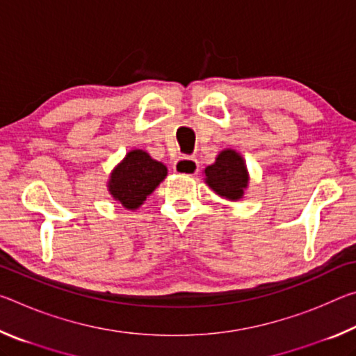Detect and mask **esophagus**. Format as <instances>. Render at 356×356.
Wrapping results in <instances>:
<instances>
[{"label":"esophagus","mask_w":356,"mask_h":356,"mask_svg":"<svg viewBox=\"0 0 356 356\" xmlns=\"http://www.w3.org/2000/svg\"><path fill=\"white\" fill-rule=\"evenodd\" d=\"M200 171V163L193 156H180L174 163V172L185 174V176H195Z\"/></svg>","instance_id":"obj_1"}]
</instances>
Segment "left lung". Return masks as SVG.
Instances as JSON below:
<instances>
[{
	"label": "left lung",
	"instance_id": "obj_1",
	"mask_svg": "<svg viewBox=\"0 0 356 356\" xmlns=\"http://www.w3.org/2000/svg\"><path fill=\"white\" fill-rule=\"evenodd\" d=\"M204 182L227 201L242 200L250 184V172L242 154L236 149L221 150L215 163L204 170Z\"/></svg>",
	"mask_w": 356,
	"mask_h": 356
}]
</instances>
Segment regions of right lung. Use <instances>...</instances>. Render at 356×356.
<instances>
[{"instance_id": "add662e5", "label": "right lung", "mask_w": 356, "mask_h": 356, "mask_svg": "<svg viewBox=\"0 0 356 356\" xmlns=\"http://www.w3.org/2000/svg\"><path fill=\"white\" fill-rule=\"evenodd\" d=\"M166 176L168 168L161 161L154 160L146 150L131 149L110 172L108 193L124 209L136 210Z\"/></svg>"}]
</instances>
